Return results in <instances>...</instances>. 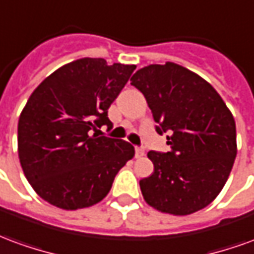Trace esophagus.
<instances>
[{"label": "esophagus", "mask_w": 254, "mask_h": 254, "mask_svg": "<svg viewBox=\"0 0 254 254\" xmlns=\"http://www.w3.org/2000/svg\"><path fill=\"white\" fill-rule=\"evenodd\" d=\"M134 151H136V158H141L144 155L143 147H134Z\"/></svg>", "instance_id": "obj_1"}]
</instances>
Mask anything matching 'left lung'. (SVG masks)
Wrapping results in <instances>:
<instances>
[{
  "instance_id": "left-lung-1",
  "label": "left lung",
  "mask_w": 254,
  "mask_h": 254,
  "mask_svg": "<svg viewBox=\"0 0 254 254\" xmlns=\"http://www.w3.org/2000/svg\"><path fill=\"white\" fill-rule=\"evenodd\" d=\"M151 109L169 152L149 151L154 173L140 181L145 201L160 212L189 215L212 202L237 156L233 114L211 84L174 63L148 65L130 78Z\"/></svg>"
}]
</instances>
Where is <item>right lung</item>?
Segmentation results:
<instances>
[{
  "instance_id": "add662e5",
  "label": "right lung",
  "mask_w": 254,
  "mask_h": 254,
  "mask_svg": "<svg viewBox=\"0 0 254 254\" xmlns=\"http://www.w3.org/2000/svg\"><path fill=\"white\" fill-rule=\"evenodd\" d=\"M136 65L81 58L42 81L21 111L19 159L25 178L45 200L63 209L102 201L117 173L134 156L132 144L98 136Z\"/></svg>"
}]
</instances>
